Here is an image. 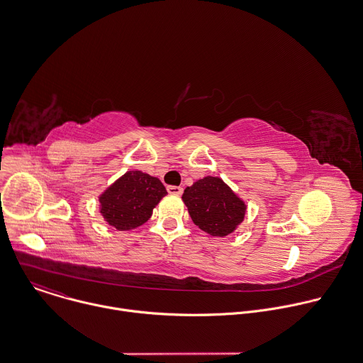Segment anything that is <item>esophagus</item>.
<instances>
[{
  "label": "esophagus",
  "instance_id": "obj_1",
  "mask_svg": "<svg viewBox=\"0 0 363 363\" xmlns=\"http://www.w3.org/2000/svg\"><path fill=\"white\" fill-rule=\"evenodd\" d=\"M167 191L172 195H181L182 194V188L181 186H175V185H168Z\"/></svg>",
  "mask_w": 363,
  "mask_h": 363
}]
</instances>
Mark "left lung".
Returning a JSON list of instances; mask_svg holds the SVG:
<instances>
[{"mask_svg": "<svg viewBox=\"0 0 363 363\" xmlns=\"http://www.w3.org/2000/svg\"><path fill=\"white\" fill-rule=\"evenodd\" d=\"M182 201L192 222L203 232L225 238L245 219V202L218 177H205L186 186Z\"/></svg>", "mask_w": 363, "mask_h": 363, "instance_id": "1", "label": "left lung"}]
</instances>
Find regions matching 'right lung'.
<instances>
[{"label": "right lung", "instance_id": "right-lung-1", "mask_svg": "<svg viewBox=\"0 0 363 363\" xmlns=\"http://www.w3.org/2000/svg\"><path fill=\"white\" fill-rule=\"evenodd\" d=\"M167 195L162 182L141 171H128L100 196V213L117 230H130L145 223L152 209Z\"/></svg>", "mask_w": 363, "mask_h": 363}]
</instances>
